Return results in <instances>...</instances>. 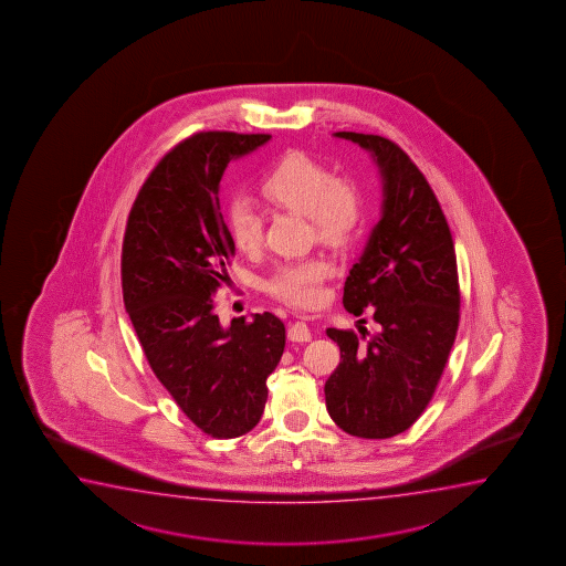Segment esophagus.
Here are the masks:
<instances>
[{"label": "esophagus", "mask_w": 566, "mask_h": 566, "mask_svg": "<svg viewBox=\"0 0 566 566\" xmlns=\"http://www.w3.org/2000/svg\"><path fill=\"white\" fill-rule=\"evenodd\" d=\"M287 338H290L292 342H310V326L305 325V323H302V321L290 323V326H287Z\"/></svg>", "instance_id": "1"}]
</instances>
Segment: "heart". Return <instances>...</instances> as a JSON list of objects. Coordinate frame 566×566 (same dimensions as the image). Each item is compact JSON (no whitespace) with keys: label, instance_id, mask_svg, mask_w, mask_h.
<instances>
[{"label":"heart","instance_id":"b5f03b06","mask_svg":"<svg viewBox=\"0 0 566 566\" xmlns=\"http://www.w3.org/2000/svg\"><path fill=\"white\" fill-rule=\"evenodd\" d=\"M261 193L272 207L310 218L315 238L331 248L352 243L364 224V201L356 187L303 153L284 156L264 176ZM226 228L240 251H255L263 241V218L243 199L226 209ZM331 272L325 259L280 264L269 280V292L287 305L313 307L321 302Z\"/></svg>","mask_w":566,"mask_h":566}]
</instances>
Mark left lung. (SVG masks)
Segmentation results:
<instances>
[{
    "label": "left lung",
    "instance_id": "left-lung-1",
    "mask_svg": "<svg viewBox=\"0 0 566 566\" xmlns=\"http://www.w3.org/2000/svg\"><path fill=\"white\" fill-rule=\"evenodd\" d=\"M334 135L371 153L382 212L342 297L356 317L371 307L377 333L326 328L340 346L326 410L346 433L388 439L416 423L444 371L460 321L457 253L433 189L402 148L379 135Z\"/></svg>",
    "mask_w": 566,
    "mask_h": 566
}]
</instances>
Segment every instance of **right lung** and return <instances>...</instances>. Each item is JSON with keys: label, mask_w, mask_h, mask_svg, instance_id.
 Wrapping results in <instances>:
<instances>
[{"label": "right lung", "mask_w": 566, "mask_h": 566, "mask_svg": "<svg viewBox=\"0 0 566 566\" xmlns=\"http://www.w3.org/2000/svg\"><path fill=\"white\" fill-rule=\"evenodd\" d=\"M269 139L201 132L181 140L150 171L125 228V311L148 365L187 418L217 439L259 423L266 379L286 346L284 323L272 313L224 328L212 302L235 253L220 212V179L230 160Z\"/></svg>", "instance_id": "1"}]
</instances>
